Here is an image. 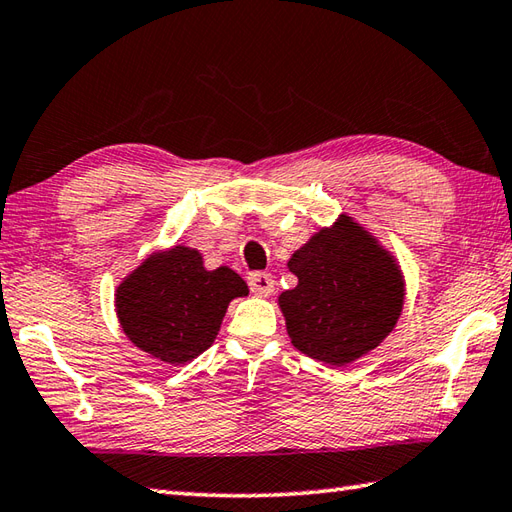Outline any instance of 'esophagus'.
Here are the masks:
<instances>
[{"mask_svg":"<svg viewBox=\"0 0 512 512\" xmlns=\"http://www.w3.org/2000/svg\"><path fill=\"white\" fill-rule=\"evenodd\" d=\"M247 285L254 296H271L274 294L276 283L271 274H265V271H252V274L247 276Z\"/></svg>","mask_w":512,"mask_h":512,"instance_id":"esophagus-1","label":"esophagus"}]
</instances>
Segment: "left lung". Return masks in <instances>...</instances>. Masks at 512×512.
<instances>
[{"label": "left lung", "instance_id": "left-lung-1", "mask_svg": "<svg viewBox=\"0 0 512 512\" xmlns=\"http://www.w3.org/2000/svg\"><path fill=\"white\" fill-rule=\"evenodd\" d=\"M298 285L280 294L294 347L344 367L389 336L400 318L404 283L389 252L342 216L289 260Z\"/></svg>", "mask_w": 512, "mask_h": 512}]
</instances>
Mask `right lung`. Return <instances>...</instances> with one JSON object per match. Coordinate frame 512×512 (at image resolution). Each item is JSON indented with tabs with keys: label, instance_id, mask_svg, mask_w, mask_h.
Masks as SVG:
<instances>
[{
	"label": "right lung",
	"instance_id": "right-lung-1",
	"mask_svg": "<svg viewBox=\"0 0 512 512\" xmlns=\"http://www.w3.org/2000/svg\"><path fill=\"white\" fill-rule=\"evenodd\" d=\"M229 267L207 271L196 249L172 247L134 269L117 289L119 322L139 349L185 364L212 347L229 300L247 296Z\"/></svg>",
	"mask_w": 512,
	"mask_h": 512
}]
</instances>
